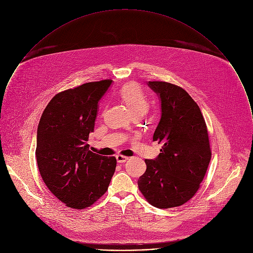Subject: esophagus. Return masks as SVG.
<instances>
[{
    "instance_id": "esophagus-1",
    "label": "esophagus",
    "mask_w": 253,
    "mask_h": 253,
    "mask_svg": "<svg viewBox=\"0 0 253 253\" xmlns=\"http://www.w3.org/2000/svg\"><path fill=\"white\" fill-rule=\"evenodd\" d=\"M116 159H117V162H118L119 164L125 163V162H126V161L128 160V158H127V157H126V156H122V155H117V156H116Z\"/></svg>"
}]
</instances>
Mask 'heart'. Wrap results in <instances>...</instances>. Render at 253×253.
<instances>
[{"label":"heart","mask_w":253,"mask_h":253,"mask_svg":"<svg viewBox=\"0 0 253 253\" xmlns=\"http://www.w3.org/2000/svg\"><path fill=\"white\" fill-rule=\"evenodd\" d=\"M120 96L133 116L142 117L148 112L150 107L149 101L135 83L126 84L120 90Z\"/></svg>","instance_id":"obj_1"}]
</instances>
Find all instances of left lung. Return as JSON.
I'll use <instances>...</instances> for the list:
<instances>
[{"instance_id": "obj_1", "label": "left lung", "mask_w": 253, "mask_h": 253, "mask_svg": "<svg viewBox=\"0 0 253 253\" xmlns=\"http://www.w3.org/2000/svg\"><path fill=\"white\" fill-rule=\"evenodd\" d=\"M159 95L161 120L153 140L162 143L154 160L137 181L145 199L158 209L184 205L200 188L211 151L205 119L198 104L180 86L167 82H148Z\"/></svg>"}]
</instances>
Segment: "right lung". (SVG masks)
Returning a JSON list of instances; mask_svg holds the SVG:
<instances>
[{"label":"right lung","mask_w":253,"mask_h":253,"mask_svg":"<svg viewBox=\"0 0 253 253\" xmlns=\"http://www.w3.org/2000/svg\"><path fill=\"white\" fill-rule=\"evenodd\" d=\"M112 80L91 82L57 93L43 110L37 130L39 171L65 206L84 210L102 197L117 160L89 150L98 102Z\"/></svg>","instance_id":"right-lung-1"}]
</instances>
